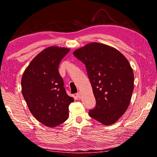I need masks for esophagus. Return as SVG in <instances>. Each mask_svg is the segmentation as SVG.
Returning <instances> with one entry per match:
<instances>
[{"label": "esophagus", "instance_id": "obj_1", "mask_svg": "<svg viewBox=\"0 0 157 157\" xmlns=\"http://www.w3.org/2000/svg\"><path fill=\"white\" fill-rule=\"evenodd\" d=\"M76 95H77V97H78V98H79V99H80V98H81V94H80V92L77 93Z\"/></svg>", "mask_w": 157, "mask_h": 157}]
</instances>
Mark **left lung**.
Instances as JSON below:
<instances>
[{
    "mask_svg": "<svg viewBox=\"0 0 157 157\" xmlns=\"http://www.w3.org/2000/svg\"><path fill=\"white\" fill-rule=\"evenodd\" d=\"M74 56L86 66L96 101L89 115L105 125L113 124L125 112L134 90V73L125 57L112 47L91 43Z\"/></svg>",
    "mask_w": 157,
    "mask_h": 157,
    "instance_id": "obj_1",
    "label": "left lung"
}]
</instances>
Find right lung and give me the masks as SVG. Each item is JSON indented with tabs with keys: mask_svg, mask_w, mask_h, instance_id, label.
<instances>
[{
	"mask_svg": "<svg viewBox=\"0 0 157 157\" xmlns=\"http://www.w3.org/2000/svg\"><path fill=\"white\" fill-rule=\"evenodd\" d=\"M70 49L48 47L32 60L21 79L22 94L32 114L46 126L53 127L68 119L74 102L63 87L58 67Z\"/></svg>",
	"mask_w": 157,
	"mask_h": 157,
	"instance_id": "obj_1",
	"label": "right lung"
}]
</instances>
